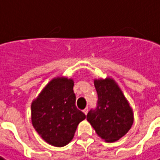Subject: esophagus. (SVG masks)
<instances>
[{"label": "esophagus", "instance_id": "34e87169", "mask_svg": "<svg viewBox=\"0 0 160 160\" xmlns=\"http://www.w3.org/2000/svg\"><path fill=\"white\" fill-rule=\"evenodd\" d=\"M88 111H89V108H84V109H83V112H84V113H85L86 115L88 114Z\"/></svg>", "mask_w": 160, "mask_h": 160}]
</instances>
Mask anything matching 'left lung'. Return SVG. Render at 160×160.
Returning <instances> with one entry per match:
<instances>
[{
    "mask_svg": "<svg viewBox=\"0 0 160 160\" xmlns=\"http://www.w3.org/2000/svg\"><path fill=\"white\" fill-rule=\"evenodd\" d=\"M97 106L91 108L87 119L96 133L108 142L124 136L133 124V112L123 93L113 80H95Z\"/></svg>",
    "mask_w": 160,
    "mask_h": 160,
    "instance_id": "obj_1",
    "label": "left lung"
}]
</instances>
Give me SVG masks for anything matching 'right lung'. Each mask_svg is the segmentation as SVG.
Wrapping results in <instances>:
<instances>
[{
  "label": "right lung",
  "instance_id": "right-lung-1",
  "mask_svg": "<svg viewBox=\"0 0 160 160\" xmlns=\"http://www.w3.org/2000/svg\"><path fill=\"white\" fill-rule=\"evenodd\" d=\"M73 85L72 80L54 79L32 104L33 127L47 143L55 147L67 145L86 118L76 107Z\"/></svg>",
  "mask_w": 160,
  "mask_h": 160
}]
</instances>
